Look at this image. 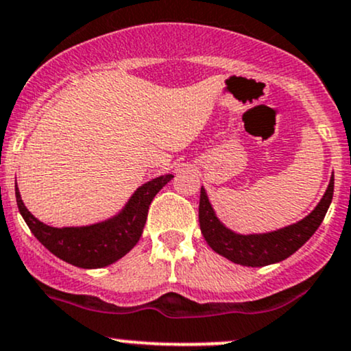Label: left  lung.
Wrapping results in <instances>:
<instances>
[{
  "instance_id": "8db88e82",
  "label": "left lung",
  "mask_w": 351,
  "mask_h": 351,
  "mask_svg": "<svg viewBox=\"0 0 351 351\" xmlns=\"http://www.w3.org/2000/svg\"><path fill=\"white\" fill-rule=\"evenodd\" d=\"M335 178L332 175L325 195L310 215L300 221L273 230L267 233H237L225 226V223L217 217V211L211 206L206 190L202 186L199 191V228L206 243L218 255L243 267H267L287 260L296 250L302 248L318 230L328 211L333 198Z\"/></svg>"
}]
</instances>
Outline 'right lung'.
Listing matches in <instances>:
<instances>
[{
  "instance_id": "add662e5",
  "label": "right lung",
  "mask_w": 351,
  "mask_h": 351,
  "mask_svg": "<svg viewBox=\"0 0 351 351\" xmlns=\"http://www.w3.org/2000/svg\"><path fill=\"white\" fill-rule=\"evenodd\" d=\"M173 175L149 180L130 196L126 205L114 217L86 226H49L33 217L23 203L18 184H14L18 210L32 233L45 248L60 260L80 268H103L123 258L141 238L149 205L158 191Z\"/></svg>"
}]
</instances>
